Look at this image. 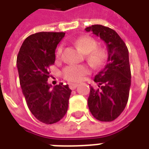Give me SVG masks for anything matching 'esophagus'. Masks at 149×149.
Here are the masks:
<instances>
[{
	"instance_id": "obj_1",
	"label": "esophagus",
	"mask_w": 149,
	"mask_h": 149,
	"mask_svg": "<svg viewBox=\"0 0 149 149\" xmlns=\"http://www.w3.org/2000/svg\"><path fill=\"white\" fill-rule=\"evenodd\" d=\"M68 86H69V88H70V89H72V90H74L75 88L78 86V84H75V83H69V84H68Z\"/></svg>"
}]
</instances>
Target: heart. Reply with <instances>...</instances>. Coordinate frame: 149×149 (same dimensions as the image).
<instances>
[{
    "instance_id": "heart-1",
    "label": "heart",
    "mask_w": 149,
    "mask_h": 149,
    "mask_svg": "<svg viewBox=\"0 0 149 149\" xmlns=\"http://www.w3.org/2000/svg\"><path fill=\"white\" fill-rule=\"evenodd\" d=\"M75 44L84 53H88V60L94 65H100L105 59V53L102 49H96L97 42L92 37L84 36L78 38ZM63 47L60 45L56 50V55L61 54ZM90 72V68L87 65H70L63 68L61 72L62 77L66 81L70 82H80L85 75Z\"/></svg>"
}]
</instances>
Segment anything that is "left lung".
Wrapping results in <instances>:
<instances>
[{"label": "left lung", "mask_w": 149, "mask_h": 149, "mask_svg": "<svg viewBox=\"0 0 149 149\" xmlns=\"http://www.w3.org/2000/svg\"><path fill=\"white\" fill-rule=\"evenodd\" d=\"M85 31L100 37L108 49L106 65L94 78L99 88H90L88 109L98 120L112 121L124 111L129 96L131 69L128 48L117 33L109 27L94 24Z\"/></svg>", "instance_id": "left-lung-1"}]
</instances>
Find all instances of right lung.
<instances>
[{"label": "right lung", "mask_w": 149, "mask_h": 149, "mask_svg": "<svg viewBox=\"0 0 149 149\" xmlns=\"http://www.w3.org/2000/svg\"><path fill=\"white\" fill-rule=\"evenodd\" d=\"M65 33L40 32L24 40L17 59L20 84L29 109L46 125L61 120L66 114L72 90L60 83L48 84L49 67L54 65L55 50Z\"/></svg>", "instance_id": "1"}]
</instances>
